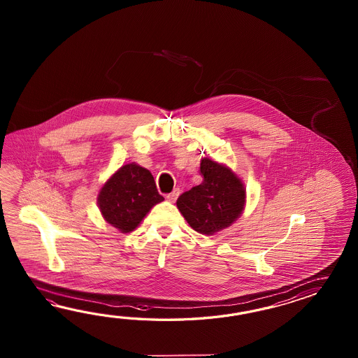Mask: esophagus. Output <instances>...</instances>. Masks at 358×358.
<instances>
[{
  "mask_svg": "<svg viewBox=\"0 0 358 358\" xmlns=\"http://www.w3.org/2000/svg\"><path fill=\"white\" fill-rule=\"evenodd\" d=\"M179 193H180L179 188H176V189L173 190L171 193H169L168 196H166V198H168L170 202H176V198H178V196H179Z\"/></svg>",
  "mask_w": 358,
  "mask_h": 358,
  "instance_id": "esophagus-1",
  "label": "esophagus"
}]
</instances>
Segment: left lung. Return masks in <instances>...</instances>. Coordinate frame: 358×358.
<instances>
[{"mask_svg": "<svg viewBox=\"0 0 358 358\" xmlns=\"http://www.w3.org/2000/svg\"><path fill=\"white\" fill-rule=\"evenodd\" d=\"M201 176L202 182L180 194L176 206L196 231L213 236L241 216L245 190L234 173L208 159L201 161Z\"/></svg>", "mask_w": 358, "mask_h": 358, "instance_id": "left-lung-1", "label": "left lung"}]
</instances>
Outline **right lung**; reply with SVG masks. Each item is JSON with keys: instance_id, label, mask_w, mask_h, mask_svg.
I'll return each instance as SVG.
<instances>
[{"instance_id": "add662e5", "label": "right lung", "mask_w": 358, "mask_h": 358, "mask_svg": "<svg viewBox=\"0 0 358 358\" xmlns=\"http://www.w3.org/2000/svg\"><path fill=\"white\" fill-rule=\"evenodd\" d=\"M164 197L156 188L152 174L137 164H128L111 176L99 194L105 220L122 233H129Z\"/></svg>"}]
</instances>
